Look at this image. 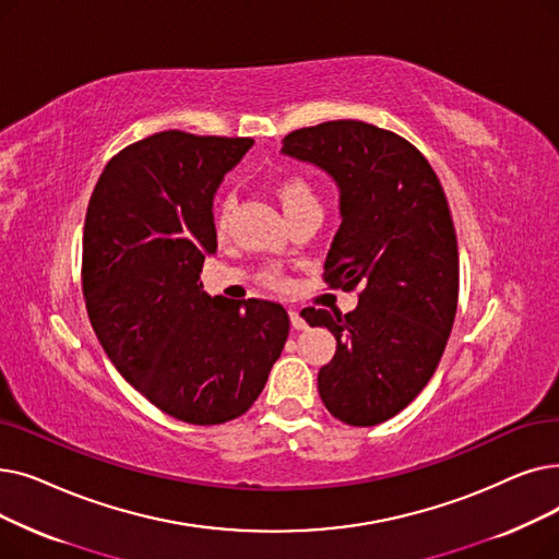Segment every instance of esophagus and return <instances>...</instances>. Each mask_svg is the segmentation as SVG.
Instances as JSON below:
<instances>
[{"mask_svg":"<svg viewBox=\"0 0 559 559\" xmlns=\"http://www.w3.org/2000/svg\"><path fill=\"white\" fill-rule=\"evenodd\" d=\"M288 318H290V328H294V330H305V328H307V323H305V318L300 316V311L288 309Z\"/></svg>","mask_w":559,"mask_h":559,"instance_id":"esophagus-1","label":"esophagus"}]
</instances>
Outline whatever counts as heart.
<instances>
[{
    "label": "heart",
    "mask_w": 559,
    "mask_h": 559,
    "mask_svg": "<svg viewBox=\"0 0 559 559\" xmlns=\"http://www.w3.org/2000/svg\"><path fill=\"white\" fill-rule=\"evenodd\" d=\"M275 195L282 204V211L286 214V211L296 209V206H305V204H316V195L311 191V186L302 179V177H284L277 189H275ZM229 209H231V198L227 195L221 206H218V214H216V227L223 231L225 225H227V216H229ZM265 280H269L271 284H275L280 277L277 273H269L265 275Z\"/></svg>",
    "instance_id": "obj_1"
}]
</instances>
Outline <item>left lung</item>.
<instances>
[{
	"label": "left lung",
	"instance_id": "left-lung-1",
	"mask_svg": "<svg viewBox=\"0 0 559 559\" xmlns=\"http://www.w3.org/2000/svg\"><path fill=\"white\" fill-rule=\"evenodd\" d=\"M282 154L328 173L341 227L325 282L359 288L348 313L302 309L328 328L336 353L318 370L330 414L370 428L403 412L430 382L453 330L460 294L457 236L432 166L393 131L332 120L290 131Z\"/></svg>",
	"mask_w": 559,
	"mask_h": 559
}]
</instances>
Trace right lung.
<instances>
[{
  "mask_svg": "<svg viewBox=\"0 0 559 559\" xmlns=\"http://www.w3.org/2000/svg\"><path fill=\"white\" fill-rule=\"evenodd\" d=\"M252 139L162 131L106 164L84 225V298L118 373L168 416L218 425L259 397L288 336L269 300L211 298L214 198Z\"/></svg>",
  "mask_w": 559,
  "mask_h": 559,
  "instance_id": "add662e5",
  "label": "right lung"
}]
</instances>
